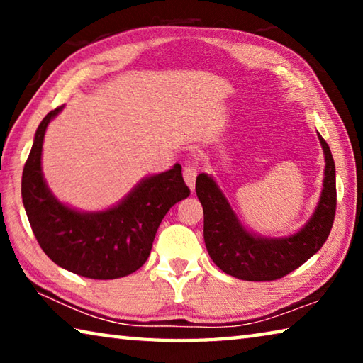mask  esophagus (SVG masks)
Returning a JSON list of instances; mask_svg holds the SVG:
<instances>
[{
    "label": "esophagus",
    "instance_id": "esophagus-1",
    "mask_svg": "<svg viewBox=\"0 0 363 363\" xmlns=\"http://www.w3.org/2000/svg\"><path fill=\"white\" fill-rule=\"evenodd\" d=\"M182 176H184V181H186V184H187V187L190 189V192H194L195 177H196V169L194 164H186L182 171Z\"/></svg>",
    "mask_w": 363,
    "mask_h": 363
}]
</instances>
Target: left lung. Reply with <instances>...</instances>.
<instances>
[{
	"label": "left lung",
	"mask_w": 363,
	"mask_h": 363,
	"mask_svg": "<svg viewBox=\"0 0 363 363\" xmlns=\"http://www.w3.org/2000/svg\"><path fill=\"white\" fill-rule=\"evenodd\" d=\"M317 138L325 157L322 192L306 224L288 235L266 237L250 230L216 179L206 173L196 176L195 190L205 218V245L223 272L250 281L277 280L298 269L327 242L336 211V171L328 144L318 133Z\"/></svg>",
	"instance_id": "obj_1"
}]
</instances>
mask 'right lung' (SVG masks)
<instances>
[{"label": "right lung", "instance_id": "1", "mask_svg": "<svg viewBox=\"0 0 363 363\" xmlns=\"http://www.w3.org/2000/svg\"><path fill=\"white\" fill-rule=\"evenodd\" d=\"M64 106L49 112L35 133L22 173V201L36 240L48 257L69 272L96 280L126 277L143 266L164 214L190 195L176 163L145 176L115 205L83 211L60 201L43 174V143L48 125Z\"/></svg>", "mask_w": 363, "mask_h": 363}]
</instances>
